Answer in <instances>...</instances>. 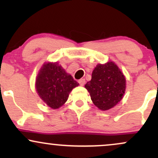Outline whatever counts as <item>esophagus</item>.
<instances>
[{
    "label": "esophagus",
    "mask_w": 158,
    "mask_h": 158,
    "mask_svg": "<svg viewBox=\"0 0 158 158\" xmlns=\"http://www.w3.org/2000/svg\"><path fill=\"white\" fill-rule=\"evenodd\" d=\"M79 85H81V86H83V85H84L85 83V79H80L79 80Z\"/></svg>",
    "instance_id": "obj_1"
}]
</instances>
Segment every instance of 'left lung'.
I'll return each mask as SVG.
<instances>
[{"mask_svg":"<svg viewBox=\"0 0 158 158\" xmlns=\"http://www.w3.org/2000/svg\"><path fill=\"white\" fill-rule=\"evenodd\" d=\"M94 104L100 110L113 108L122 99L126 90V78L118 67L109 61L97 65L91 80L85 85Z\"/></svg>","mask_w":158,"mask_h":158,"instance_id":"1","label":"left lung"}]
</instances>
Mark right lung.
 I'll return each mask as SVG.
<instances>
[{"label":"right lung","mask_w":158,"mask_h":158,"mask_svg":"<svg viewBox=\"0 0 158 158\" xmlns=\"http://www.w3.org/2000/svg\"><path fill=\"white\" fill-rule=\"evenodd\" d=\"M78 85L79 83L58 62L43 65L35 81L39 97L53 109L63 106L68 100L70 91Z\"/></svg>","instance_id":"right-lung-1"}]
</instances>
